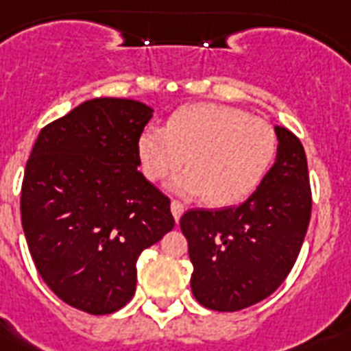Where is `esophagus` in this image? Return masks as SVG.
Returning a JSON list of instances; mask_svg holds the SVG:
<instances>
[{"label": "esophagus", "instance_id": "esophagus-1", "mask_svg": "<svg viewBox=\"0 0 351 351\" xmlns=\"http://www.w3.org/2000/svg\"><path fill=\"white\" fill-rule=\"evenodd\" d=\"M170 210H172L173 218H176V221H178V219L181 218V216H183L184 205H183V203H181V201L173 199V201H172V205H170Z\"/></svg>", "mask_w": 351, "mask_h": 351}]
</instances>
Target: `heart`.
<instances>
[{
    "instance_id": "1",
    "label": "heart",
    "mask_w": 351,
    "mask_h": 351,
    "mask_svg": "<svg viewBox=\"0 0 351 351\" xmlns=\"http://www.w3.org/2000/svg\"><path fill=\"white\" fill-rule=\"evenodd\" d=\"M278 150L274 128L260 117L225 104H190L168 117L165 130L148 126L137 138L143 173L172 181L176 192L206 195L210 205H236L267 176Z\"/></svg>"
}]
</instances>
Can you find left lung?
Returning a JSON list of instances; mask_svg holds the SVG:
<instances>
[{"instance_id": "obj_1", "label": "left lung", "mask_w": 351, "mask_h": 351, "mask_svg": "<svg viewBox=\"0 0 351 351\" xmlns=\"http://www.w3.org/2000/svg\"><path fill=\"white\" fill-rule=\"evenodd\" d=\"M278 156L256 192L238 206L192 208L181 216L194 265L195 300L214 311L262 302L291 273L311 218V186L302 143L274 128Z\"/></svg>"}]
</instances>
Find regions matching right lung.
I'll return each mask as SVG.
<instances>
[{"label": "right lung", "mask_w": 351, "mask_h": 351, "mask_svg": "<svg viewBox=\"0 0 351 351\" xmlns=\"http://www.w3.org/2000/svg\"><path fill=\"white\" fill-rule=\"evenodd\" d=\"M150 106L93 99L38 135L21 183V225L38 273L91 315L124 308L137 258L173 229L170 199L138 172Z\"/></svg>", "instance_id": "obj_1"}]
</instances>
